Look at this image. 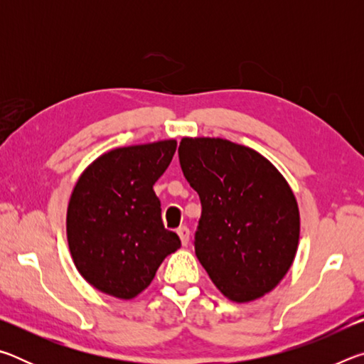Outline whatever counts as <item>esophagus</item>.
<instances>
[{
  "label": "esophagus",
  "instance_id": "obj_1",
  "mask_svg": "<svg viewBox=\"0 0 364 364\" xmlns=\"http://www.w3.org/2000/svg\"><path fill=\"white\" fill-rule=\"evenodd\" d=\"M176 232H178V236H180V239H181V244L186 245L189 242V228L188 226H180L176 230Z\"/></svg>",
  "mask_w": 364,
  "mask_h": 364
}]
</instances>
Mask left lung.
<instances>
[{
    "label": "left lung",
    "mask_w": 364,
    "mask_h": 364,
    "mask_svg": "<svg viewBox=\"0 0 364 364\" xmlns=\"http://www.w3.org/2000/svg\"><path fill=\"white\" fill-rule=\"evenodd\" d=\"M183 175L200 197L194 249L226 299L273 291L297 254L300 213L291 186L262 154L221 138H183Z\"/></svg>",
    "instance_id": "8db88e82"
}]
</instances>
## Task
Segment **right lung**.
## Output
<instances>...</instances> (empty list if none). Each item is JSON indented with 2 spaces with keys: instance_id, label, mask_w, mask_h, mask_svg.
I'll use <instances>...</instances> for the list:
<instances>
[{
  "instance_id": "add662e5",
  "label": "right lung",
  "mask_w": 364,
  "mask_h": 364,
  "mask_svg": "<svg viewBox=\"0 0 364 364\" xmlns=\"http://www.w3.org/2000/svg\"><path fill=\"white\" fill-rule=\"evenodd\" d=\"M175 151V139L117 147L80 175L67 207V241L78 273L97 291L136 297L181 247L176 232L165 230L154 193Z\"/></svg>"
}]
</instances>
